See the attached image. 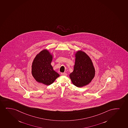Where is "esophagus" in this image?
I'll use <instances>...</instances> for the list:
<instances>
[{
	"mask_svg": "<svg viewBox=\"0 0 128 128\" xmlns=\"http://www.w3.org/2000/svg\"><path fill=\"white\" fill-rule=\"evenodd\" d=\"M61 75L67 76V74L66 73H65V72H63V73H61Z\"/></svg>",
	"mask_w": 128,
	"mask_h": 128,
	"instance_id": "1",
	"label": "esophagus"
}]
</instances>
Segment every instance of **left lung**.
<instances>
[{
    "label": "left lung",
    "mask_w": 128,
    "mask_h": 128,
    "mask_svg": "<svg viewBox=\"0 0 128 128\" xmlns=\"http://www.w3.org/2000/svg\"><path fill=\"white\" fill-rule=\"evenodd\" d=\"M75 62L73 72L70 74L72 83L78 87L89 84L95 76L92 62L86 53L78 50L75 53Z\"/></svg>",
    "instance_id": "left-lung-1"
}]
</instances>
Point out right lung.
<instances>
[{
    "label": "right lung",
    "mask_w": 128,
    "mask_h": 128,
    "mask_svg": "<svg viewBox=\"0 0 128 128\" xmlns=\"http://www.w3.org/2000/svg\"><path fill=\"white\" fill-rule=\"evenodd\" d=\"M53 57V54L46 49L42 50L36 55L32 62L31 71L36 81L49 86L60 76L51 64Z\"/></svg>",
    "instance_id": "1"
}]
</instances>
